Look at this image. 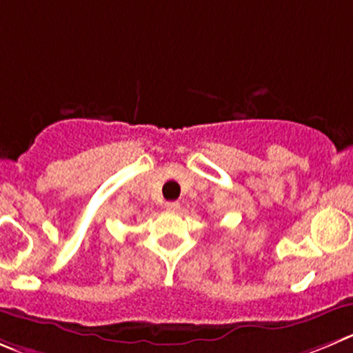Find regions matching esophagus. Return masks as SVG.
<instances>
[{"instance_id": "esophagus-1", "label": "esophagus", "mask_w": 353, "mask_h": 353, "mask_svg": "<svg viewBox=\"0 0 353 353\" xmlns=\"http://www.w3.org/2000/svg\"><path fill=\"white\" fill-rule=\"evenodd\" d=\"M164 208H166L168 211H179L180 210V203H179V201H170V203L164 204Z\"/></svg>"}]
</instances>
